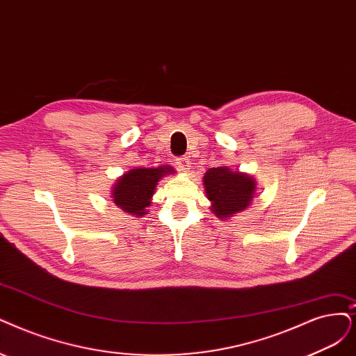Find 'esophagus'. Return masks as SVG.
I'll list each match as a JSON object with an SVG mask.
<instances>
[{
  "mask_svg": "<svg viewBox=\"0 0 356 356\" xmlns=\"http://www.w3.org/2000/svg\"><path fill=\"white\" fill-rule=\"evenodd\" d=\"M176 165L180 171H188L191 167V160L188 156H179L176 158Z\"/></svg>",
  "mask_w": 356,
  "mask_h": 356,
  "instance_id": "obj_1",
  "label": "esophagus"
}]
</instances>
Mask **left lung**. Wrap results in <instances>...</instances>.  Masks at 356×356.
Here are the masks:
<instances>
[{"mask_svg":"<svg viewBox=\"0 0 356 356\" xmlns=\"http://www.w3.org/2000/svg\"><path fill=\"white\" fill-rule=\"evenodd\" d=\"M204 185L208 200L213 201L211 209L221 218L243 211L254 198V179L227 167L209 168L204 176Z\"/></svg>","mask_w":356,"mask_h":356,"instance_id":"left-lung-1","label":"left lung"}]
</instances>
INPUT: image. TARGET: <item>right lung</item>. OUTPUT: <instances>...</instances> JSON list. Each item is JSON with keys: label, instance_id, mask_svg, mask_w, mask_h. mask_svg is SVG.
Masks as SVG:
<instances>
[{"label": "right lung", "instance_id": "1", "mask_svg": "<svg viewBox=\"0 0 356 356\" xmlns=\"http://www.w3.org/2000/svg\"><path fill=\"white\" fill-rule=\"evenodd\" d=\"M170 168H134L123 177L117 180L113 191L114 204L120 207L123 211L143 216L147 214V207L155 191L156 181L167 175Z\"/></svg>", "mask_w": 356, "mask_h": 356}]
</instances>
